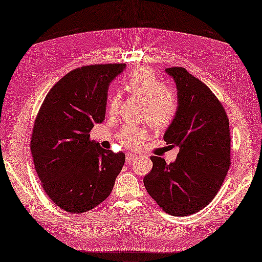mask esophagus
Listing matches in <instances>:
<instances>
[{"instance_id":"1","label":"esophagus","mask_w":262,"mask_h":262,"mask_svg":"<svg viewBox=\"0 0 262 262\" xmlns=\"http://www.w3.org/2000/svg\"><path fill=\"white\" fill-rule=\"evenodd\" d=\"M136 157H138V155H134V154H132V152H128V154L126 155V160H127V162H131V161L134 160Z\"/></svg>"}]
</instances>
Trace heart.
Listing matches in <instances>:
<instances>
[{"mask_svg": "<svg viewBox=\"0 0 262 262\" xmlns=\"http://www.w3.org/2000/svg\"><path fill=\"white\" fill-rule=\"evenodd\" d=\"M126 86L130 93L146 101L145 118H148L156 128H165L173 120L177 113V98L161 82L152 69L148 67L135 68L126 80ZM121 96L114 94L110 98L107 111L111 116L118 114ZM147 130L143 127L130 124L123 126L119 133L120 143L130 148L139 147L147 138Z\"/></svg>", "mask_w": 262, "mask_h": 262, "instance_id": "b5f03b06", "label": "heart"}]
</instances>
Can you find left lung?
I'll return each mask as SVG.
<instances>
[{
    "label": "left lung",
    "instance_id": "obj_1",
    "mask_svg": "<svg viewBox=\"0 0 262 262\" xmlns=\"http://www.w3.org/2000/svg\"><path fill=\"white\" fill-rule=\"evenodd\" d=\"M177 89L178 108L163 139L179 146L175 162L152 156L144 185L166 213L186 216L217 194L230 166L229 121L221 102L201 80L182 67L166 68Z\"/></svg>",
    "mask_w": 262,
    "mask_h": 262
}]
</instances>
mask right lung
<instances>
[{
  "label": "right lung",
  "mask_w": 262,
  "mask_h": 262,
  "mask_svg": "<svg viewBox=\"0 0 262 262\" xmlns=\"http://www.w3.org/2000/svg\"><path fill=\"white\" fill-rule=\"evenodd\" d=\"M126 64L74 69L50 91L35 120L31 140L34 164L43 190L59 208L82 213L108 197L126 156L90 140L105 118L111 82Z\"/></svg>",
  "instance_id": "obj_1"
}]
</instances>
